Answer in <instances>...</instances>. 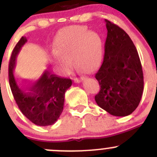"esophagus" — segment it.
I'll return each mask as SVG.
<instances>
[{
  "label": "esophagus",
  "instance_id": "34e87169",
  "mask_svg": "<svg viewBox=\"0 0 157 157\" xmlns=\"http://www.w3.org/2000/svg\"><path fill=\"white\" fill-rule=\"evenodd\" d=\"M73 80H74V82H75V83H79V82H81V81H82V78H75Z\"/></svg>",
  "mask_w": 157,
  "mask_h": 157
}]
</instances>
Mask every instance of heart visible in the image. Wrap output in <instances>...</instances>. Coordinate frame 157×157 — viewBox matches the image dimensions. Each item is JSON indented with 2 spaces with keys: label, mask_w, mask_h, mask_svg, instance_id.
<instances>
[{
  "label": "heart",
  "mask_w": 157,
  "mask_h": 157,
  "mask_svg": "<svg viewBox=\"0 0 157 157\" xmlns=\"http://www.w3.org/2000/svg\"><path fill=\"white\" fill-rule=\"evenodd\" d=\"M54 56L51 66L56 74L66 75L73 67V61L84 72H91L99 66L103 43L97 33L85 27L74 25L64 29L56 35L52 45Z\"/></svg>",
  "instance_id": "obj_1"
}]
</instances>
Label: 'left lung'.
I'll return each mask as SVG.
<instances>
[{"instance_id": "obj_1", "label": "left lung", "mask_w": 157, "mask_h": 157, "mask_svg": "<svg viewBox=\"0 0 157 157\" xmlns=\"http://www.w3.org/2000/svg\"><path fill=\"white\" fill-rule=\"evenodd\" d=\"M105 54L95 78L101 86L97 104L115 116H126L138 107L144 90L141 63L135 44L118 25L105 19Z\"/></svg>"}]
</instances>
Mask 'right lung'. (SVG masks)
<instances>
[{
  "mask_svg": "<svg viewBox=\"0 0 157 157\" xmlns=\"http://www.w3.org/2000/svg\"><path fill=\"white\" fill-rule=\"evenodd\" d=\"M22 37L13 51L9 63V82L13 98L22 114L40 126L54 124L63 110L65 93L72 81L44 72L32 86L22 85L16 77L17 58L21 48L26 43Z\"/></svg>",
  "mask_w": 157,
  "mask_h": 157,
  "instance_id": "add662e5",
  "label": "right lung"
}]
</instances>
